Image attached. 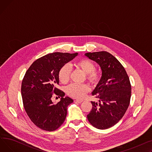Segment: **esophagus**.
<instances>
[{"label": "esophagus", "mask_w": 152, "mask_h": 152, "mask_svg": "<svg viewBox=\"0 0 152 152\" xmlns=\"http://www.w3.org/2000/svg\"><path fill=\"white\" fill-rule=\"evenodd\" d=\"M76 102H77V103H82L83 102V100L82 99H76V100H75Z\"/></svg>", "instance_id": "34e87169"}]
</instances>
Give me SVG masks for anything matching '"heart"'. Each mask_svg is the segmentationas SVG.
<instances>
[{
    "mask_svg": "<svg viewBox=\"0 0 152 152\" xmlns=\"http://www.w3.org/2000/svg\"><path fill=\"white\" fill-rule=\"evenodd\" d=\"M76 68L81 69L86 74L87 80L91 83H96L99 79V73L95 69L94 63L88 59H82L76 62L74 65ZM71 67L68 64L63 65L58 72V78L63 84L67 83L69 80ZM90 91L89 86L86 84L73 83L66 89L67 94L75 98H83Z\"/></svg>",
    "mask_w": 152,
    "mask_h": 152,
    "instance_id": "b5f03b06",
    "label": "heart"
}]
</instances>
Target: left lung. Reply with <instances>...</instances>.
Returning a JSON list of instances; mask_svg holds the SVG:
<instances>
[{
	"label": "left lung",
	"mask_w": 152,
	"mask_h": 152,
	"mask_svg": "<svg viewBox=\"0 0 152 152\" xmlns=\"http://www.w3.org/2000/svg\"><path fill=\"white\" fill-rule=\"evenodd\" d=\"M85 55L102 69L100 80L92 93L99 102H91L92 108L87 117L94 127L106 129L118 123L128 108L131 96L129 78L121 63L111 53L102 51Z\"/></svg>",
	"instance_id": "8db88e82"
}]
</instances>
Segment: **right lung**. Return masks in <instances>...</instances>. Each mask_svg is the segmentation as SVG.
Wrapping results in <instances>:
<instances>
[{"label": "right lung", "mask_w": 152, "mask_h": 152, "mask_svg": "<svg viewBox=\"0 0 152 152\" xmlns=\"http://www.w3.org/2000/svg\"><path fill=\"white\" fill-rule=\"evenodd\" d=\"M77 55L61 52L47 54L34 61L26 72L21 89L23 106L31 121L40 129L53 131L65 121L67 107L73 100L64 97L65 94L57 88L58 72ZM53 94L61 97L57 104L51 101Z\"/></svg>", "instance_id": "obj_1"}]
</instances>
